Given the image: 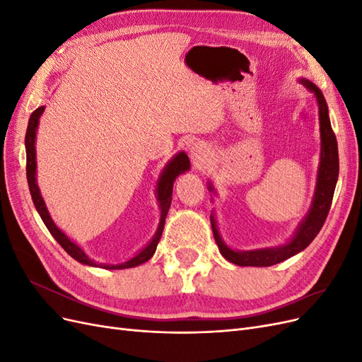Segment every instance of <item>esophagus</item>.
I'll use <instances>...</instances> for the list:
<instances>
[{
  "mask_svg": "<svg viewBox=\"0 0 362 362\" xmlns=\"http://www.w3.org/2000/svg\"><path fill=\"white\" fill-rule=\"evenodd\" d=\"M204 157H205V154H204L202 148L193 146V149H192V158H193V161L194 163H201L204 160Z\"/></svg>",
  "mask_w": 362,
  "mask_h": 362,
  "instance_id": "esophagus-1",
  "label": "esophagus"
}]
</instances>
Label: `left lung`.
<instances>
[{
    "label": "left lung",
    "mask_w": 362,
    "mask_h": 362,
    "mask_svg": "<svg viewBox=\"0 0 362 362\" xmlns=\"http://www.w3.org/2000/svg\"><path fill=\"white\" fill-rule=\"evenodd\" d=\"M302 83L311 89L319 103V115H320V136H322V161L319 169V178H317V189L314 194V201L311 205V210L306 216L302 225L299 226V231L296 233L291 242L282 247L276 249H261V250H249V252H235L226 247L223 245L221 235L217 233V228L214 223V218L211 217V228L216 238V243L218 246L221 254L228 259L234 262L237 266H250V267H267L278 264L281 261H286L287 258L299 254L308 246L315 235L320 233V229L326 221L327 213L331 210L332 198L335 192V185L338 180V145L334 129L331 127L329 116H327V105L325 101V96L317 87L308 81L302 80ZM211 190V185H210Z\"/></svg>",
    "instance_id": "obj_1"
}]
</instances>
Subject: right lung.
<instances>
[{
    "label": "right lung",
    "mask_w": 362,
    "mask_h": 362,
    "mask_svg": "<svg viewBox=\"0 0 362 362\" xmlns=\"http://www.w3.org/2000/svg\"><path fill=\"white\" fill-rule=\"evenodd\" d=\"M43 110H45V107H39L36 108L35 112L31 113L30 116V120H28V127H27V133H25V151H27V181H28V187H30V194H31V199L33 202H35V206L36 210L39 213V216L42 217L43 223H45V226L48 228V231L51 233V235L57 240V243L68 252V254L76 259L83 262V264H87V266H95V267H101V264H96L95 261H92L89 257H87L84 252L76 246L75 243H72L71 240L64 235L60 229L54 225V222L51 221V217L48 214V210L45 206V202H43L42 196L39 193V189H37V184H36V149H35V139H36V128H37V124H39V117L40 115L43 113ZM190 168V161H189V157L184 154V152H181V154H178L177 157H175L169 164L168 168L164 169L161 178H160V182H158V201H160V208H161V218H160V225H158V229H157V234L156 237L152 238V242L140 252V254H137L134 258H131L129 261L124 262V264H117V266H103L104 269H129V267H136V266H140L144 264L145 261H148L152 255H154V252L157 249V245L160 242L161 238V233H163V228H164V221H166V216H168V211L170 208V202H172V189H173V182H175V178L178 177L180 173L185 172Z\"/></svg>",
    "instance_id": "obj_1"
}]
</instances>
